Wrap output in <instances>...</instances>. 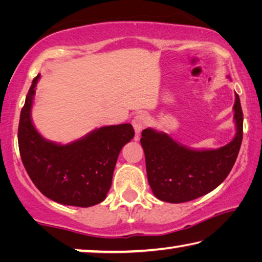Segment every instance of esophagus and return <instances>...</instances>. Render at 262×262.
<instances>
[{
	"label": "esophagus",
	"mask_w": 262,
	"mask_h": 262,
	"mask_svg": "<svg viewBox=\"0 0 262 262\" xmlns=\"http://www.w3.org/2000/svg\"><path fill=\"white\" fill-rule=\"evenodd\" d=\"M132 125L134 127V129L136 132V134H140V133L144 129L145 127L148 125V118L147 115L143 113H139L136 114L134 119H133Z\"/></svg>",
	"instance_id": "1"
}]
</instances>
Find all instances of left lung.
I'll use <instances>...</instances> for the list:
<instances>
[{
  "mask_svg": "<svg viewBox=\"0 0 262 262\" xmlns=\"http://www.w3.org/2000/svg\"><path fill=\"white\" fill-rule=\"evenodd\" d=\"M237 133L229 144L215 150H192L165 133L142 132L141 144L150 187L159 200L181 203L214 190L229 176L243 141V111L236 94L233 105Z\"/></svg>",
  "mask_w": 262,
  "mask_h": 262,
  "instance_id": "obj_1",
  "label": "left lung"
}]
</instances>
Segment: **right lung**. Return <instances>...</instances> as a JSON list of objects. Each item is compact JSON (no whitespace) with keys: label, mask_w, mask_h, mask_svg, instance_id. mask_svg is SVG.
Returning <instances> with one entry per match:
<instances>
[{"label":"right lung","mask_w":262,"mask_h":262,"mask_svg":"<svg viewBox=\"0 0 262 262\" xmlns=\"http://www.w3.org/2000/svg\"><path fill=\"white\" fill-rule=\"evenodd\" d=\"M39 77L32 81L19 118L18 147L25 170L35 187L57 203L84 208L100 203L112 185L119 152L134 137V128L130 123L101 127L66 145L46 141L31 120Z\"/></svg>","instance_id":"1"}]
</instances>
